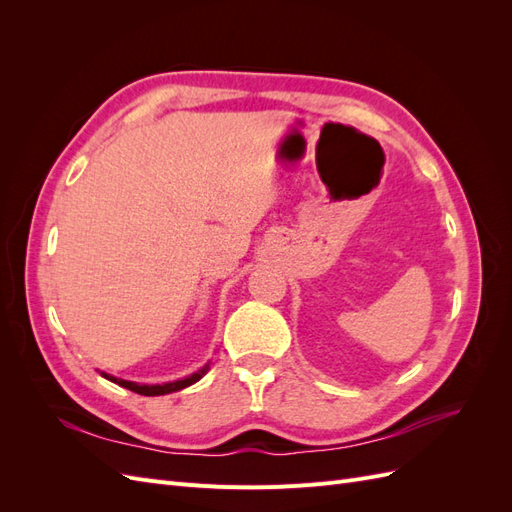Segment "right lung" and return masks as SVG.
Instances as JSON below:
<instances>
[{
  "label": "right lung",
  "mask_w": 512,
  "mask_h": 512,
  "mask_svg": "<svg viewBox=\"0 0 512 512\" xmlns=\"http://www.w3.org/2000/svg\"><path fill=\"white\" fill-rule=\"evenodd\" d=\"M207 369H209V365H205L203 369H198L196 374H192V376H188V378L177 380V382H166V384H136V382H130V380L113 378V376H108V374H102V376H104L106 380H111V382H115V384L123 386V389H130V391L138 393V395H145V397H156V395H168V393L181 391V389H185V386H190V384L198 382L200 378H203V376L207 374Z\"/></svg>",
  "instance_id": "obj_1"
}]
</instances>
